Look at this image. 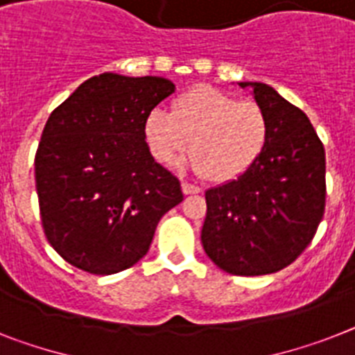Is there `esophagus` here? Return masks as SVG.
<instances>
[{"label": "esophagus", "mask_w": 355, "mask_h": 355, "mask_svg": "<svg viewBox=\"0 0 355 355\" xmlns=\"http://www.w3.org/2000/svg\"><path fill=\"white\" fill-rule=\"evenodd\" d=\"M202 189L198 186H193V184L189 182H182V193L184 195H198Z\"/></svg>", "instance_id": "esophagus-1"}]
</instances>
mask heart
I'll use <instances>...</instances> for the list:
<instances>
[{
  "label": "heart",
  "instance_id": "obj_1",
  "mask_svg": "<svg viewBox=\"0 0 355 355\" xmlns=\"http://www.w3.org/2000/svg\"><path fill=\"white\" fill-rule=\"evenodd\" d=\"M142 135L157 162L171 164L189 146L187 168L223 184L258 162L269 142V117L256 103L196 86L173 101L171 113L151 110Z\"/></svg>",
  "mask_w": 355,
  "mask_h": 355
}]
</instances>
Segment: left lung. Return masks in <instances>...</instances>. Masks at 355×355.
I'll use <instances>...</instances> for the list:
<instances>
[{
  "instance_id": "1",
  "label": "left lung",
  "mask_w": 355,
  "mask_h": 355,
  "mask_svg": "<svg viewBox=\"0 0 355 355\" xmlns=\"http://www.w3.org/2000/svg\"><path fill=\"white\" fill-rule=\"evenodd\" d=\"M251 88L269 117V142L242 177L205 191L202 245L216 267L261 276L293 263L324 211V150L305 113L265 83Z\"/></svg>"
}]
</instances>
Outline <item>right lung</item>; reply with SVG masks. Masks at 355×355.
Masks as SVG:
<instances>
[{
    "mask_svg": "<svg viewBox=\"0 0 355 355\" xmlns=\"http://www.w3.org/2000/svg\"><path fill=\"white\" fill-rule=\"evenodd\" d=\"M173 92L164 77L104 71L50 113L35 189L50 245L77 269L115 274L135 265L159 220L184 200L142 135L146 115Z\"/></svg>",
    "mask_w": 355,
    "mask_h": 355,
    "instance_id": "obj_1",
    "label": "right lung"
}]
</instances>
